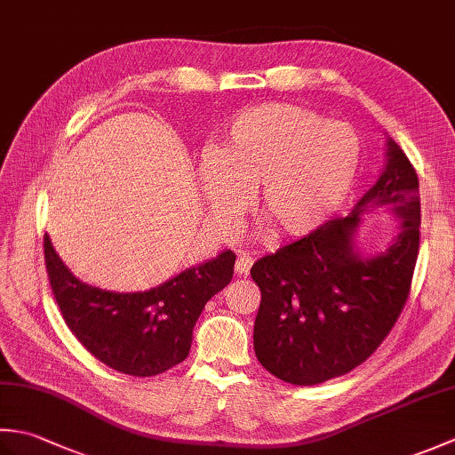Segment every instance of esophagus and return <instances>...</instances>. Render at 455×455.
<instances>
[{"label":"esophagus","instance_id":"esophagus-1","mask_svg":"<svg viewBox=\"0 0 455 455\" xmlns=\"http://www.w3.org/2000/svg\"><path fill=\"white\" fill-rule=\"evenodd\" d=\"M252 264H254V259L250 258V254L240 252L238 258H236V264H235L236 274H238V275H248V272H250V267H252Z\"/></svg>","mask_w":455,"mask_h":455}]
</instances>
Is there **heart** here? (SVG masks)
<instances>
[{
    "label": "heart",
    "mask_w": 455,
    "mask_h": 455,
    "mask_svg": "<svg viewBox=\"0 0 455 455\" xmlns=\"http://www.w3.org/2000/svg\"><path fill=\"white\" fill-rule=\"evenodd\" d=\"M360 168V140L346 123L297 105L269 103L236 115L215 156L201 164L207 197L222 220L258 188L256 215L277 236H305L342 207Z\"/></svg>",
    "instance_id": "heart-1"
}]
</instances>
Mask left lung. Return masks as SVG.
<instances>
[{
  "label": "left lung",
  "mask_w": 455,
  "mask_h": 455,
  "mask_svg": "<svg viewBox=\"0 0 455 455\" xmlns=\"http://www.w3.org/2000/svg\"><path fill=\"white\" fill-rule=\"evenodd\" d=\"M389 206L398 238L377 257L355 246L361 215ZM420 244L419 176L387 139L385 168L347 217L259 258L250 269L262 291L254 350L266 370L291 385L340 377L370 357L397 323L411 291Z\"/></svg>",
  "instance_id": "left-lung-1"
}]
</instances>
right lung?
I'll use <instances>...</instances> for the list:
<instances>
[{"instance_id":"right-lung-1","label":"right lung","mask_w":455,"mask_h":455,"mask_svg":"<svg viewBox=\"0 0 455 455\" xmlns=\"http://www.w3.org/2000/svg\"><path fill=\"white\" fill-rule=\"evenodd\" d=\"M236 256L217 258L150 291L115 293L80 282L44 235V264L56 305L78 342L111 370L152 377L186 360L193 326L209 299L235 274Z\"/></svg>"}]
</instances>
